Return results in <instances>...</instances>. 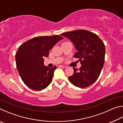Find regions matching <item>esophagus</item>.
<instances>
[{"mask_svg":"<svg viewBox=\"0 0 123 123\" xmlns=\"http://www.w3.org/2000/svg\"><path fill=\"white\" fill-rule=\"evenodd\" d=\"M59 68H67V67L65 66H63V65H60L59 66Z\"/></svg>","mask_w":123,"mask_h":123,"instance_id":"1","label":"esophagus"}]
</instances>
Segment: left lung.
I'll return each mask as SVG.
<instances>
[{
  "instance_id": "8db88e82",
  "label": "left lung",
  "mask_w": 123,
  "mask_h": 123,
  "mask_svg": "<svg viewBox=\"0 0 123 123\" xmlns=\"http://www.w3.org/2000/svg\"><path fill=\"white\" fill-rule=\"evenodd\" d=\"M69 39L78 52L81 64L79 69L73 68L74 74L68 78L72 84L80 88L87 87L96 81L105 62V46L97 35L86 30H78L61 34Z\"/></svg>"
}]
</instances>
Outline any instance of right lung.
Wrapping results in <instances>:
<instances>
[{
  "label": "right lung",
  "mask_w": 123,
  "mask_h": 123,
  "mask_svg": "<svg viewBox=\"0 0 123 123\" xmlns=\"http://www.w3.org/2000/svg\"><path fill=\"white\" fill-rule=\"evenodd\" d=\"M63 38L59 35L39 36L29 39L18 48L16 53V66L25 85L30 89H45L53 80L56 67L44 66V58L49 50Z\"/></svg>",
  "instance_id": "add662e5"
}]
</instances>
